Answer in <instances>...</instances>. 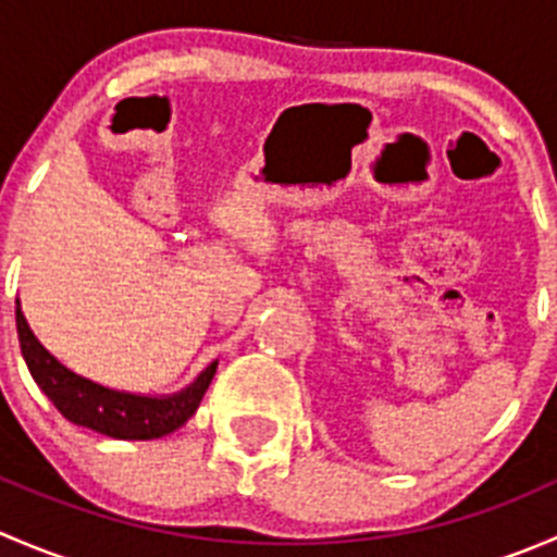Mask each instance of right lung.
I'll list each match as a JSON object with an SVG mask.
<instances>
[{
  "mask_svg": "<svg viewBox=\"0 0 557 557\" xmlns=\"http://www.w3.org/2000/svg\"><path fill=\"white\" fill-rule=\"evenodd\" d=\"M15 325H18L21 352L39 391L70 423L112 436V440H159L177 431L196 412L218 369V361H212L194 383L172 396L112 391V387L81 377L66 369L59 358L50 356L26 323L21 301H15Z\"/></svg>",
  "mask_w": 557,
  "mask_h": 557,
  "instance_id": "1",
  "label": "right lung"
}]
</instances>
